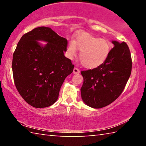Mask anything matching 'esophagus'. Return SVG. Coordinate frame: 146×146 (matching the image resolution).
<instances>
[{
	"label": "esophagus",
	"instance_id": "esophagus-1",
	"mask_svg": "<svg viewBox=\"0 0 146 146\" xmlns=\"http://www.w3.org/2000/svg\"><path fill=\"white\" fill-rule=\"evenodd\" d=\"M80 71L78 68H75L73 69V73L74 74H78V73H80Z\"/></svg>",
	"mask_w": 146,
	"mask_h": 146
}]
</instances>
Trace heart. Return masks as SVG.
Instances as JSON below:
<instances>
[{"instance_id": "heart-1", "label": "heart", "mask_w": 146, "mask_h": 146, "mask_svg": "<svg viewBox=\"0 0 146 146\" xmlns=\"http://www.w3.org/2000/svg\"><path fill=\"white\" fill-rule=\"evenodd\" d=\"M80 51L79 57L87 68H95L102 64L110 55L111 45L108 40L100 38L86 32L77 34L75 40H70L67 48V56L72 59Z\"/></svg>"}]
</instances>
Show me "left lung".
I'll return each mask as SVG.
<instances>
[{
	"instance_id": "8db88e82",
	"label": "left lung",
	"mask_w": 146,
	"mask_h": 146,
	"mask_svg": "<svg viewBox=\"0 0 146 146\" xmlns=\"http://www.w3.org/2000/svg\"><path fill=\"white\" fill-rule=\"evenodd\" d=\"M113 48L102 64L93 70L81 71L84 82L80 89L83 102L99 109L117 99L124 89L132 68L129 47L113 40Z\"/></svg>"
}]
</instances>
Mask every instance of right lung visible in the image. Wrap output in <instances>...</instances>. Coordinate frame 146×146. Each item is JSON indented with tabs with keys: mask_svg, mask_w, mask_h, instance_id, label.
Wrapping results in <instances>:
<instances>
[{
	"mask_svg": "<svg viewBox=\"0 0 146 146\" xmlns=\"http://www.w3.org/2000/svg\"><path fill=\"white\" fill-rule=\"evenodd\" d=\"M38 41L47 44L42 45ZM67 44V39L44 26L24 34L17 44L12 61L14 82L33 107H49L57 100L64 80L74 68L64 55Z\"/></svg>",
	"mask_w": 146,
	"mask_h": 146,
	"instance_id": "1",
	"label": "right lung"
}]
</instances>
